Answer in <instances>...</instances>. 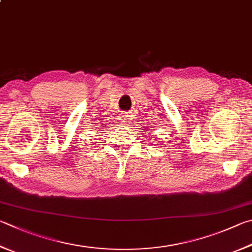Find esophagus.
<instances>
[{
  "instance_id": "34e87169",
  "label": "esophagus",
  "mask_w": 252,
  "mask_h": 252,
  "mask_svg": "<svg viewBox=\"0 0 252 252\" xmlns=\"http://www.w3.org/2000/svg\"><path fill=\"white\" fill-rule=\"evenodd\" d=\"M121 120H122V123L125 125L126 121V117H121Z\"/></svg>"
}]
</instances>
